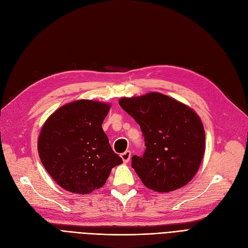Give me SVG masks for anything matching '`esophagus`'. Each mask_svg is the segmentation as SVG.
Listing matches in <instances>:
<instances>
[{
  "label": "esophagus",
  "mask_w": 248,
  "mask_h": 248,
  "mask_svg": "<svg viewBox=\"0 0 248 248\" xmlns=\"http://www.w3.org/2000/svg\"><path fill=\"white\" fill-rule=\"evenodd\" d=\"M121 157L123 158L124 163H127V162L130 161V158H131V151L130 150L124 151V153L121 154Z\"/></svg>",
  "instance_id": "34e87169"
}]
</instances>
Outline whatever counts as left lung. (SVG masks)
Masks as SVG:
<instances>
[{"label": "left lung", "instance_id": "1", "mask_svg": "<svg viewBox=\"0 0 248 248\" xmlns=\"http://www.w3.org/2000/svg\"><path fill=\"white\" fill-rule=\"evenodd\" d=\"M118 103L144 135L145 153L132 157V168L143 185L158 193L186 186L205 153V131L196 111L155 92L124 97Z\"/></svg>", "mask_w": 248, "mask_h": 248}]
</instances>
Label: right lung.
Segmentation results:
<instances>
[{
    "label": "right lung",
    "instance_id": "right-lung-1",
    "mask_svg": "<svg viewBox=\"0 0 248 248\" xmlns=\"http://www.w3.org/2000/svg\"><path fill=\"white\" fill-rule=\"evenodd\" d=\"M111 105L93 100L65 104L46 119L38 138L40 159L58 185L90 194L105 185L123 159L111 148L102 124Z\"/></svg>",
    "mask_w": 248,
    "mask_h": 248
}]
</instances>
